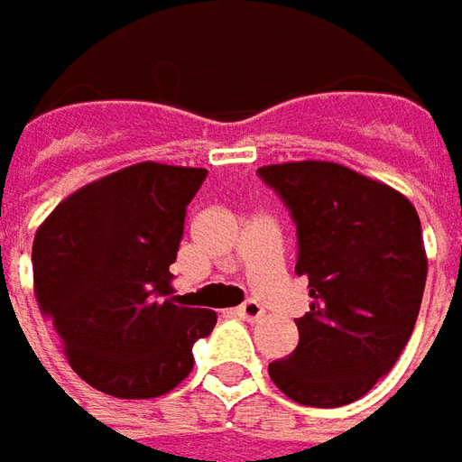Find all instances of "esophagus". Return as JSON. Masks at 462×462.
<instances>
[{"label":"esophagus","mask_w":462,"mask_h":462,"mask_svg":"<svg viewBox=\"0 0 462 462\" xmlns=\"http://www.w3.org/2000/svg\"><path fill=\"white\" fill-rule=\"evenodd\" d=\"M262 313H264V309L259 306L257 300H246V303H241L239 309H236V316L246 319V321H257Z\"/></svg>","instance_id":"1"}]
</instances>
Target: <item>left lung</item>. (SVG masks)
<instances>
[{"label":"left lung","mask_w":462,"mask_h":462,"mask_svg":"<svg viewBox=\"0 0 462 462\" xmlns=\"http://www.w3.org/2000/svg\"><path fill=\"white\" fill-rule=\"evenodd\" d=\"M257 174L288 205L295 273L310 310L298 346L270 363L277 388L303 406L363 399L396 365L417 324L427 254L417 208L393 187L334 162H288Z\"/></svg>","instance_id":"8db88e82"}]
</instances>
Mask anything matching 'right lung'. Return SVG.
Listing matches in <instances>:
<instances>
[{
	"instance_id": "add662e5",
	"label": "right lung",
	"mask_w": 462,
	"mask_h": 462,
	"mask_svg": "<svg viewBox=\"0 0 462 462\" xmlns=\"http://www.w3.org/2000/svg\"><path fill=\"white\" fill-rule=\"evenodd\" d=\"M205 169L143 162L84 185L38 228L32 280L81 381L116 399H156L185 381L192 345L216 327L208 309L177 306L187 205Z\"/></svg>"
}]
</instances>
